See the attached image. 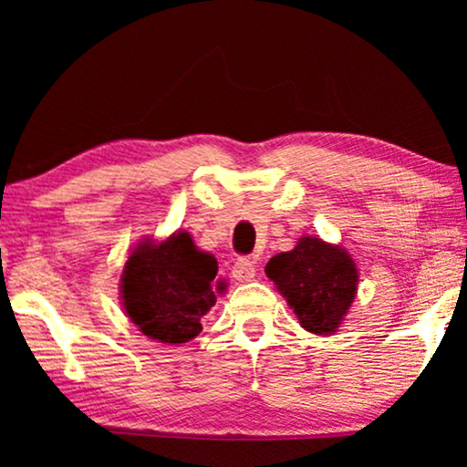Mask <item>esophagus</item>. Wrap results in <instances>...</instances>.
Segmentation results:
<instances>
[{"mask_svg": "<svg viewBox=\"0 0 467 467\" xmlns=\"http://www.w3.org/2000/svg\"><path fill=\"white\" fill-rule=\"evenodd\" d=\"M254 272H257V265L251 257H238L234 264V278L240 280V283H248V280L254 278Z\"/></svg>", "mask_w": 467, "mask_h": 467, "instance_id": "obj_1", "label": "esophagus"}]
</instances>
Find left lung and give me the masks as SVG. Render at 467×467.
Here are the masks:
<instances>
[{"label": "left lung", "mask_w": 467, "mask_h": 467, "mask_svg": "<svg viewBox=\"0 0 467 467\" xmlns=\"http://www.w3.org/2000/svg\"><path fill=\"white\" fill-rule=\"evenodd\" d=\"M267 278L286 297L304 329L317 336L334 334L357 293L355 261L340 246L306 235L289 253L265 265Z\"/></svg>", "instance_id": "8db88e82"}]
</instances>
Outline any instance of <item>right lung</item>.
<instances>
[{"instance_id": "add662e5", "label": "right lung", "mask_w": 467, "mask_h": 467, "mask_svg": "<svg viewBox=\"0 0 467 467\" xmlns=\"http://www.w3.org/2000/svg\"><path fill=\"white\" fill-rule=\"evenodd\" d=\"M216 259L197 251L187 232L161 244H140L120 278L125 312L152 340H193L202 331V317L216 304Z\"/></svg>"}]
</instances>
